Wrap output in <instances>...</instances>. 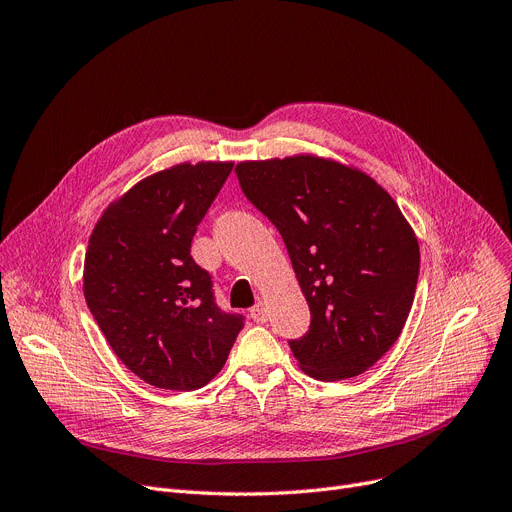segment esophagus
<instances>
[{"mask_svg":"<svg viewBox=\"0 0 512 512\" xmlns=\"http://www.w3.org/2000/svg\"><path fill=\"white\" fill-rule=\"evenodd\" d=\"M250 316L256 321V323H266L269 321V312H266V306L262 302H258L252 310H250Z\"/></svg>","mask_w":512,"mask_h":512,"instance_id":"34e87169","label":"esophagus"}]
</instances>
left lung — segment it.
<instances>
[{"mask_svg":"<svg viewBox=\"0 0 512 512\" xmlns=\"http://www.w3.org/2000/svg\"><path fill=\"white\" fill-rule=\"evenodd\" d=\"M246 198L279 229L310 308L289 342L319 381L362 375L406 325L419 279V241L394 198L360 168L314 154L243 160Z\"/></svg>","mask_w":512,"mask_h":512,"instance_id":"8db88e82","label":"left lung"}]
</instances>
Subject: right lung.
Returning a JSON list of instances; mask_svg holds the SVG:
<instances>
[{
    "label": "right lung",
    "mask_w": 512,
    "mask_h": 512,
    "mask_svg": "<svg viewBox=\"0 0 512 512\" xmlns=\"http://www.w3.org/2000/svg\"><path fill=\"white\" fill-rule=\"evenodd\" d=\"M233 162H179L110 202L85 254L83 291L114 354L139 379L193 392L225 367L243 316L214 304L191 239Z\"/></svg>",
    "instance_id": "1"
}]
</instances>
